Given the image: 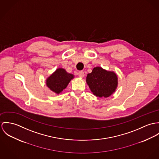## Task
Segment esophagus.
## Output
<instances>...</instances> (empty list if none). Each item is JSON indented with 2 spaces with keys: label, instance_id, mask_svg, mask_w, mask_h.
Segmentation results:
<instances>
[{
  "label": "esophagus",
  "instance_id": "esophagus-1",
  "mask_svg": "<svg viewBox=\"0 0 159 159\" xmlns=\"http://www.w3.org/2000/svg\"><path fill=\"white\" fill-rule=\"evenodd\" d=\"M78 74H79V76L80 78H83V77H84V75H85L84 72L83 71H79V73H78Z\"/></svg>",
  "mask_w": 159,
  "mask_h": 159
}]
</instances>
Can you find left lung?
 I'll return each mask as SVG.
<instances>
[{
	"instance_id": "8db88e82",
	"label": "left lung",
	"mask_w": 159,
	"mask_h": 159,
	"mask_svg": "<svg viewBox=\"0 0 159 159\" xmlns=\"http://www.w3.org/2000/svg\"><path fill=\"white\" fill-rule=\"evenodd\" d=\"M86 82L93 94L100 98H108L117 88L118 76L114 71H107L97 66L87 74Z\"/></svg>"
}]
</instances>
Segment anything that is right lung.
Masks as SVG:
<instances>
[{"label":"right lung","instance_id":"right-lung-1","mask_svg":"<svg viewBox=\"0 0 159 159\" xmlns=\"http://www.w3.org/2000/svg\"><path fill=\"white\" fill-rule=\"evenodd\" d=\"M74 75L63 68H58L46 80L47 87L57 94L61 93L67 87Z\"/></svg>","mask_w":159,"mask_h":159}]
</instances>
